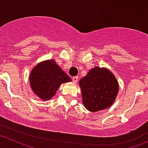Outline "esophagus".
<instances>
[{
  "label": "esophagus",
  "instance_id": "34e87169",
  "mask_svg": "<svg viewBox=\"0 0 148 148\" xmlns=\"http://www.w3.org/2000/svg\"><path fill=\"white\" fill-rule=\"evenodd\" d=\"M78 76H75L73 78V83H76L78 82Z\"/></svg>",
  "mask_w": 148,
  "mask_h": 148
}]
</instances>
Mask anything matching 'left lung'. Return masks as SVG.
Instances as JSON below:
<instances>
[{"instance_id": "8db88e82", "label": "left lung", "mask_w": 148, "mask_h": 148, "mask_svg": "<svg viewBox=\"0 0 148 148\" xmlns=\"http://www.w3.org/2000/svg\"><path fill=\"white\" fill-rule=\"evenodd\" d=\"M83 104L89 111L97 112L110 107L119 91L116 77L106 68L94 67L79 81Z\"/></svg>"}]
</instances>
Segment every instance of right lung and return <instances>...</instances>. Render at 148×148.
<instances>
[{"instance_id":"right-lung-1","label":"right lung","mask_w":148,"mask_h":148,"mask_svg":"<svg viewBox=\"0 0 148 148\" xmlns=\"http://www.w3.org/2000/svg\"><path fill=\"white\" fill-rule=\"evenodd\" d=\"M71 81L54 60L39 63L29 75V84L34 93L44 101L53 97L61 84Z\"/></svg>"}]
</instances>
